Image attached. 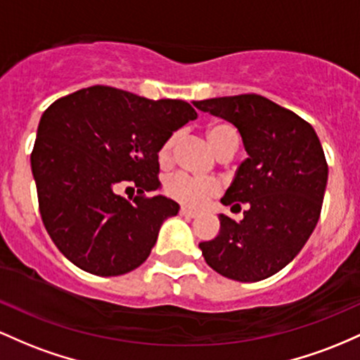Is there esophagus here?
Here are the masks:
<instances>
[{
  "mask_svg": "<svg viewBox=\"0 0 360 360\" xmlns=\"http://www.w3.org/2000/svg\"><path fill=\"white\" fill-rule=\"evenodd\" d=\"M180 214H181V216H185V217H197V216H199V212L193 211V209H191V207H185V205H181V207H180Z\"/></svg>",
  "mask_w": 360,
  "mask_h": 360,
  "instance_id": "obj_1",
  "label": "esophagus"
}]
</instances>
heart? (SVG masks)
I'll return each mask as SVG.
<instances>
[{"label": "heart", "instance_id": "1", "mask_svg": "<svg viewBox=\"0 0 360 360\" xmlns=\"http://www.w3.org/2000/svg\"><path fill=\"white\" fill-rule=\"evenodd\" d=\"M176 136H169L160 148L158 158L161 163H167L172 156L173 144ZM207 139L212 149L219 153L229 141H238L236 131L228 124H212L207 127ZM165 191L172 199L184 202L188 205H202L205 200L219 193V184L209 179H197L187 173H175L165 184Z\"/></svg>", "mask_w": 360, "mask_h": 360}]
</instances>
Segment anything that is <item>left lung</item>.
<instances>
[{
	"label": "left lung",
	"mask_w": 360,
	"mask_h": 360,
	"mask_svg": "<svg viewBox=\"0 0 360 360\" xmlns=\"http://www.w3.org/2000/svg\"><path fill=\"white\" fill-rule=\"evenodd\" d=\"M193 105L231 122L248 155L221 199L245 204L243 219L221 214L217 236L199 248L221 276L264 281L292 262L316 228L328 180L321 143L300 115L255 93Z\"/></svg>",
	"instance_id": "1"
}]
</instances>
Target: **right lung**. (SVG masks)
I'll list each match as a JSON object with an SVG mask.
<instances>
[{"instance_id":"add662e5","label":"right lung","mask_w":360,"mask_h":360,"mask_svg":"<svg viewBox=\"0 0 360 360\" xmlns=\"http://www.w3.org/2000/svg\"><path fill=\"white\" fill-rule=\"evenodd\" d=\"M197 119L184 100H149L112 86L83 88L40 117L30 156L47 233L84 272L114 277L139 267L165 219L180 205L158 191V153L176 129ZM134 183L139 196L116 193Z\"/></svg>"}]
</instances>
